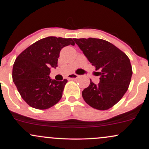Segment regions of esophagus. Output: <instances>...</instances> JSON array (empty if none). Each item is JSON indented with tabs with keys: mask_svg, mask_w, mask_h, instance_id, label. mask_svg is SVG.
<instances>
[{
	"mask_svg": "<svg viewBox=\"0 0 149 149\" xmlns=\"http://www.w3.org/2000/svg\"><path fill=\"white\" fill-rule=\"evenodd\" d=\"M78 77H79V75H77L76 74H70L69 76H68V79H72V80L77 79Z\"/></svg>",
	"mask_w": 149,
	"mask_h": 149,
	"instance_id": "esophagus-1",
	"label": "esophagus"
}]
</instances>
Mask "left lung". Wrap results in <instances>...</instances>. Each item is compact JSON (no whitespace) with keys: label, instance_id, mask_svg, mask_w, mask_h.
I'll list each match as a JSON object with an SVG mask.
<instances>
[{"label":"left lung","instance_id":"1","mask_svg":"<svg viewBox=\"0 0 149 149\" xmlns=\"http://www.w3.org/2000/svg\"><path fill=\"white\" fill-rule=\"evenodd\" d=\"M88 61L95 66L100 82L82 91L85 102L95 109L105 111L115 106L127 91L132 75L129 58L124 52L101 38H74Z\"/></svg>","mask_w":149,"mask_h":149}]
</instances>
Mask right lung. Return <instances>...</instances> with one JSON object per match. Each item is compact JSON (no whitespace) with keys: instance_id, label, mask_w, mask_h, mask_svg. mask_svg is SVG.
Masks as SVG:
<instances>
[{"instance_id":"add662e5","label":"right lung","mask_w":149,"mask_h":149,"mask_svg":"<svg viewBox=\"0 0 149 149\" xmlns=\"http://www.w3.org/2000/svg\"><path fill=\"white\" fill-rule=\"evenodd\" d=\"M69 45H74L72 38L48 36L31 44L17 57L13 80L29 106L48 109L61 99L68 80L51 79L49 74L51 68L58 67L61 49Z\"/></svg>"}]
</instances>
